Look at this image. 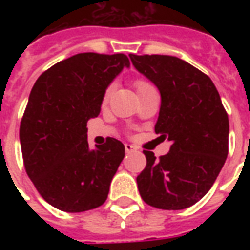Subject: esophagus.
Here are the masks:
<instances>
[{
  "label": "esophagus",
  "instance_id": "esophagus-1",
  "mask_svg": "<svg viewBox=\"0 0 250 250\" xmlns=\"http://www.w3.org/2000/svg\"><path fill=\"white\" fill-rule=\"evenodd\" d=\"M125 152H132L134 150H135V147L132 146V145H130V143H125Z\"/></svg>",
  "mask_w": 250,
  "mask_h": 250
}]
</instances>
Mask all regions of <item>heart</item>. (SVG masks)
<instances>
[{"mask_svg": "<svg viewBox=\"0 0 250 250\" xmlns=\"http://www.w3.org/2000/svg\"><path fill=\"white\" fill-rule=\"evenodd\" d=\"M135 87H136V91L139 92V91H143V89H146V88H150L152 87L151 84L148 82H145V80H138V82L135 83ZM111 89L112 88L109 87L107 91H105V93H104V96H103V104H105L107 102H108V98H109V95H111Z\"/></svg>", "mask_w": 250, "mask_h": 250, "instance_id": "1", "label": "heart"}]
</instances>
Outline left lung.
Segmentation results:
<instances>
[{
    "label": "left lung",
    "instance_id": "left-lung-1",
    "mask_svg": "<svg viewBox=\"0 0 250 250\" xmlns=\"http://www.w3.org/2000/svg\"><path fill=\"white\" fill-rule=\"evenodd\" d=\"M132 65L159 89L155 132L171 142L159 159L143 151L147 165L136 182L142 199L163 210L186 209L208 193L228 157L229 119L217 88L178 57L130 55Z\"/></svg>",
    "mask_w": 250,
    "mask_h": 250
}]
</instances>
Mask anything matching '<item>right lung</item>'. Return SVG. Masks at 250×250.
Here are the masks:
<instances>
[{"label":"right lung","mask_w":250,"mask_h":250,"mask_svg":"<svg viewBox=\"0 0 250 250\" xmlns=\"http://www.w3.org/2000/svg\"><path fill=\"white\" fill-rule=\"evenodd\" d=\"M130 66L123 53H77L36 80L20 125L26 174L46 202L68 213L99 208L125 158L115 138L91 150L87 122L100 114L105 89Z\"/></svg>","instance_id":"add662e5"}]
</instances>
